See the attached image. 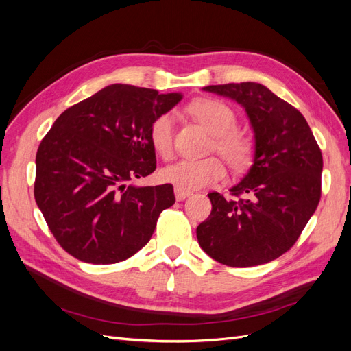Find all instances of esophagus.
I'll use <instances>...</instances> for the list:
<instances>
[{
  "mask_svg": "<svg viewBox=\"0 0 351 351\" xmlns=\"http://www.w3.org/2000/svg\"><path fill=\"white\" fill-rule=\"evenodd\" d=\"M174 195H176V199L180 202V200H184L186 197H189L192 193L187 192V190H182V189L176 187V189H174Z\"/></svg>",
  "mask_w": 351,
  "mask_h": 351,
  "instance_id": "obj_1",
  "label": "esophagus"
}]
</instances>
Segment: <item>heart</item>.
<instances>
[{
	"label": "heart",
	"mask_w": 351,
	"mask_h": 351,
	"mask_svg": "<svg viewBox=\"0 0 351 351\" xmlns=\"http://www.w3.org/2000/svg\"><path fill=\"white\" fill-rule=\"evenodd\" d=\"M187 111L214 134L212 149L224 156L232 169L244 171L250 167L254 145L249 136L234 130L237 115L230 105L214 98H200L190 104ZM149 141L154 151L162 159L173 156L174 115L171 112L159 114L152 120L149 125ZM161 177L164 182L189 192L221 182L226 177V165L218 156L183 159L164 168Z\"/></svg>",
	"instance_id": "heart-1"
}]
</instances>
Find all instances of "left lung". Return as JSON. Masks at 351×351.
I'll list each match as a JSON object with an SVG mask.
<instances>
[{
	"instance_id": "1",
	"label": "left lung",
	"mask_w": 351,
	"mask_h": 351,
	"mask_svg": "<svg viewBox=\"0 0 351 351\" xmlns=\"http://www.w3.org/2000/svg\"><path fill=\"white\" fill-rule=\"evenodd\" d=\"M240 104L254 133L249 173L230 189L239 199L209 193L210 215L197 226L200 247L228 267L280 258L302 234L321 199L322 154L299 110L254 82L204 88Z\"/></svg>"
}]
</instances>
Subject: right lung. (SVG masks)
Returning <instances> with one entry per match:
<instances>
[{
	"mask_svg": "<svg viewBox=\"0 0 351 351\" xmlns=\"http://www.w3.org/2000/svg\"><path fill=\"white\" fill-rule=\"evenodd\" d=\"M111 84L56 120L36 152L35 200L60 246L79 261L129 259L151 240L159 214L174 205L171 184L134 186L156 168L155 117L182 101Z\"/></svg>",
	"mask_w": 351,
	"mask_h": 351,
	"instance_id": "add662e5",
	"label": "right lung"
}]
</instances>
